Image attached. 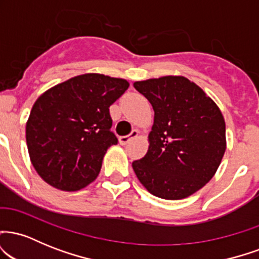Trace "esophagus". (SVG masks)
<instances>
[{
    "instance_id": "34e87169",
    "label": "esophagus",
    "mask_w": 259,
    "mask_h": 259,
    "mask_svg": "<svg viewBox=\"0 0 259 259\" xmlns=\"http://www.w3.org/2000/svg\"><path fill=\"white\" fill-rule=\"evenodd\" d=\"M120 141H124V140H123V138H120Z\"/></svg>"
}]
</instances>
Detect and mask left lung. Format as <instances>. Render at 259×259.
I'll use <instances>...</instances> for the list:
<instances>
[{
	"label": "left lung",
	"mask_w": 259,
	"mask_h": 259,
	"mask_svg": "<svg viewBox=\"0 0 259 259\" xmlns=\"http://www.w3.org/2000/svg\"><path fill=\"white\" fill-rule=\"evenodd\" d=\"M129 88L125 79L89 73L45 91L25 126L32 167L49 185L78 191L99 177L103 157L118 140L109 107Z\"/></svg>",
	"instance_id": "obj_1"
}]
</instances>
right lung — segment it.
Listing matches in <instances>:
<instances>
[{
  "mask_svg": "<svg viewBox=\"0 0 259 259\" xmlns=\"http://www.w3.org/2000/svg\"><path fill=\"white\" fill-rule=\"evenodd\" d=\"M153 107L148 150L133 169L150 194L164 200L194 195L214 177L227 148L221 109L185 76L134 82Z\"/></svg>",
  "mask_w": 259,
  "mask_h": 259,
  "instance_id": "right-lung-1",
  "label": "right lung"
}]
</instances>
